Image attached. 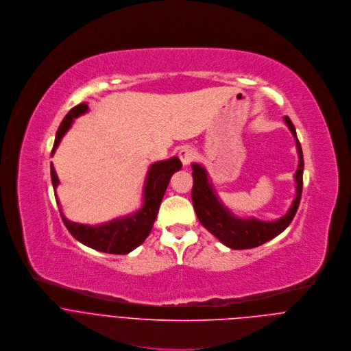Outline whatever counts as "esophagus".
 Here are the masks:
<instances>
[{"label":"esophagus","instance_id":"1","mask_svg":"<svg viewBox=\"0 0 351 351\" xmlns=\"http://www.w3.org/2000/svg\"><path fill=\"white\" fill-rule=\"evenodd\" d=\"M178 158L181 159L184 166H189L196 158V151L192 147H182L178 152Z\"/></svg>","mask_w":351,"mask_h":351}]
</instances>
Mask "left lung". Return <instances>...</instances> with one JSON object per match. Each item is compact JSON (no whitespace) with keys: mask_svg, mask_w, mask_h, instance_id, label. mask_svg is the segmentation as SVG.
I'll return each instance as SVG.
<instances>
[{"mask_svg":"<svg viewBox=\"0 0 351 351\" xmlns=\"http://www.w3.org/2000/svg\"><path fill=\"white\" fill-rule=\"evenodd\" d=\"M287 125L289 127L291 132L296 139V149L299 155V165L295 173V184H296V195L295 199L282 217H279L274 221H263L256 217H238L231 210L224 206L220 200L217 192L213 188L212 181L208 178L207 170L199 165L192 163V177H193V186H192V203L195 213L200 221V224L210 232L213 234L223 245L241 250V249H252L257 247L272 238L278 237L284 232L288 226L292 223L298 207L302 197L303 191V151L300 143L296 135V130L293 123L288 116L284 117Z\"/></svg>","mask_w":351,"mask_h":351,"instance_id":"obj_1","label":"left lung"}]
</instances>
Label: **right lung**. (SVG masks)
Listing matches in <instances>:
<instances>
[{"mask_svg":"<svg viewBox=\"0 0 351 351\" xmlns=\"http://www.w3.org/2000/svg\"><path fill=\"white\" fill-rule=\"evenodd\" d=\"M87 112H88V105L86 102L69 110V113L64 116V119L62 120L56 131L51 156H53L56 148L62 141L63 135L69 131L70 127H72L75 119H77L79 116ZM181 167H182V163L176 156L152 163L148 169L147 177L144 181L143 206L134 213L113 219L110 221H106L98 226L80 224V223H73L67 220L62 212L60 202L56 195L59 178L56 176V171L52 163H51V180H52L55 199L59 206L62 220L66 228L69 230V232L75 237V239L98 252L110 253V254H127L141 245L151 234L154 223L158 217L159 206L169 186L170 178Z\"/></svg>","mask_w":351,"mask_h":351,"instance_id":"right-lung-1","label":"right lung"}]
</instances>
